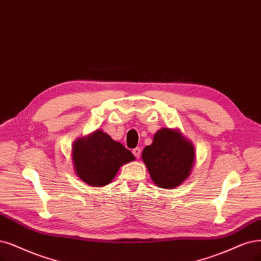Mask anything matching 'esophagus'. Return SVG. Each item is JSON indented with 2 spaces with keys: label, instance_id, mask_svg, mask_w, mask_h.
<instances>
[{
  "label": "esophagus",
  "instance_id": "34e87169",
  "mask_svg": "<svg viewBox=\"0 0 261 261\" xmlns=\"http://www.w3.org/2000/svg\"><path fill=\"white\" fill-rule=\"evenodd\" d=\"M132 152H133V155L136 156V158H140V156H141V148L140 147H137V148H134L133 150H132Z\"/></svg>",
  "mask_w": 261,
  "mask_h": 261
}]
</instances>
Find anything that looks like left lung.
I'll use <instances>...</instances> for the list:
<instances>
[{
  "label": "left lung",
  "instance_id": "1",
  "mask_svg": "<svg viewBox=\"0 0 261 261\" xmlns=\"http://www.w3.org/2000/svg\"><path fill=\"white\" fill-rule=\"evenodd\" d=\"M195 146L179 130L162 128L152 143L143 149L142 159L155 184L172 189L190 175L195 165Z\"/></svg>",
  "mask_w": 261,
  "mask_h": 261
}]
</instances>
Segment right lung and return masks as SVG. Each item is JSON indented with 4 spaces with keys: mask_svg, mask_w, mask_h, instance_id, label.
Masks as SVG:
<instances>
[{
    "mask_svg": "<svg viewBox=\"0 0 261 261\" xmlns=\"http://www.w3.org/2000/svg\"><path fill=\"white\" fill-rule=\"evenodd\" d=\"M72 159L76 175L87 185L110 184L124 163L133 161V153L109 134L96 130L73 143Z\"/></svg>",
    "mask_w": 261,
    "mask_h": 261,
    "instance_id": "1",
    "label": "right lung"
}]
</instances>
